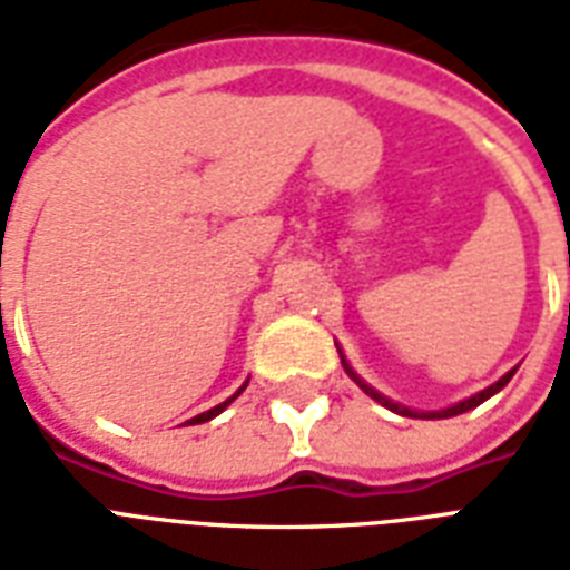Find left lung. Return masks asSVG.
Here are the masks:
<instances>
[{
    "label": "left lung",
    "instance_id": "obj_1",
    "mask_svg": "<svg viewBox=\"0 0 570 570\" xmlns=\"http://www.w3.org/2000/svg\"><path fill=\"white\" fill-rule=\"evenodd\" d=\"M337 352H340V348H337ZM340 361H343V370H346L348 379L355 381L357 387L364 390L366 396L375 399V402H379V405H384V407H387V411H393V414L414 416V420H446V416H459V414H464V411H470V407L482 405V402H485V399H491V396H494V393H500V390H503L505 384H509V381H512V375L518 373V366H514V370H509V373H505L503 379L494 381V384H491V387L479 390V393H473V396H470V399H461V402H455V405H450V407H441V411H414V407L399 405V402H393V399H387V396H384V393H379V390H375V387H370V384H366V381L361 379V375H357L355 370H352V364H348L346 355H343V352H340Z\"/></svg>",
    "mask_w": 570,
    "mask_h": 570
}]
</instances>
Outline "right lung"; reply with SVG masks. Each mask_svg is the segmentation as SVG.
Here are the masks:
<instances>
[{
	"label": "right lung",
	"mask_w": 570,
	"mask_h": 570,
	"mask_svg": "<svg viewBox=\"0 0 570 570\" xmlns=\"http://www.w3.org/2000/svg\"><path fill=\"white\" fill-rule=\"evenodd\" d=\"M245 387H248V381H245V384H242V387H239V390H236V393H233V396H230V399H224L222 405H215V407H209V411H204V414H197V416H191V420H189V425H197V423H206V420H213V416H218V414H222L224 407L230 405L233 399L239 396V393H242V390H245Z\"/></svg>",
	"instance_id": "obj_1"
}]
</instances>
